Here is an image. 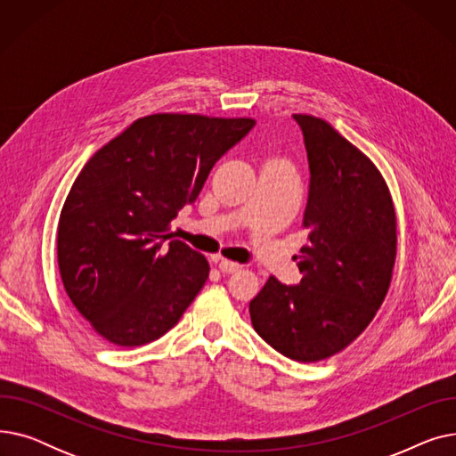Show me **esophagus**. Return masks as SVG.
<instances>
[{"label":"esophagus","mask_w":456,"mask_h":456,"mask_svg":"<svg viewBox=\"0 0 456 456\" xmlns=\"http://www.w3.org/2000/svg\"><path fill=\"white\" fill-rule=\"evenodd\" d=\"M216 262H218V268L224 272V273H234L240 270L242 266L238 265V262H232V260H227V258H216Z\"/></svg>","instance_id":"esophagus-1"}]
</instances>
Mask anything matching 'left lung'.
<instances>
[{"label":"left lung","instance_id":"8db88e82","mask_svg":"<svg viewBox=\"0 0 456 456\" xmlns=\"http://www.w3.org/2000/svg\"><path fill=\"white\" fill-rule=\"evenodd\" d=\"M310 170L297 262L303 279L273 275L249 303L258 337L297 362L347 347L387 297L397 249L390 190L375 164L325 119L294 114Z\"/></svg>","mask_w":456,"mask_h":456}]
</instances>
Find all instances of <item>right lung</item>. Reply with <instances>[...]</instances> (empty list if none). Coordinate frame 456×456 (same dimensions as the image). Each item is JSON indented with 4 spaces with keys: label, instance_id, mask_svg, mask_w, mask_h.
Wrapping results in <instances>:
<instances>
[{
    "label": "right lung",
    "instance_id": "right-lung-1",
    "mask_svg": "<svg viewBox=\"0 0 456 456\" xmlns=\"http://www.w3.org/2000/svg\"><path fill=\"white\" fill-rule=\"evenodd\" d=\"M251 118L151 114L95 151L64 201L57 256L64 290L114 346L170 330L208 279L207 258L167 232Z\"/></svg>",
    "mask_w": 456,
    "mask_h": 456
}]
</instances>
